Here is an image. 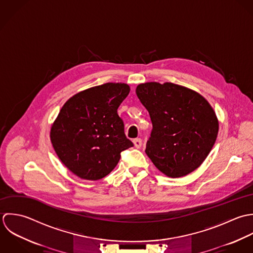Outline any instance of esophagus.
Returning a JSON list of instances; mask_svg holds the SVG:
<instances>
[{
  "label": "esophagus",
  "instance_id": "obj_1",
  "mask_svg": "<svg viewBox=\"0 0 253 253\" xmlns=\"http://www.w3.org/2000/svg\"><path fill=\"white\" fill-rule=\"evenodd\" d=\"M133 143H134V145H135V147L137 148V149H140L141 147H142V139H140V138H138V139H134L133 140Z\"/></svg>",
  "mask_w": 253,
  "mask_h": 253
}]
</instances>
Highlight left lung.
I'll list each match as a JSON object with an SVG mask.
<instances>
[{
    "label": "left lung",
    "instance_id": "left-lung-1",
    "mask_svg": "<svg viewBox=\"0 0 253 253\" xmlns=\"http://www.w3.org/2000/svg\"><path fill=\"white\" fill-rule=\"evenodd\" d=\"M136 94L152 120L146 153L168 177L186 176L201 166L219 129L216 114L202 96L173 84H141Z\"/></svg>",
    "mask_w": 253,
    "mask_h": 253
}]
</instances>
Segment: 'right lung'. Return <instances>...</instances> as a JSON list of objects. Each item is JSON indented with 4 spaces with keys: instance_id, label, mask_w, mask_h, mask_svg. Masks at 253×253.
Segmentation results:
<instances>
[{
    "instance_id": "1",
    "label": "right lung",
    "mask_w": 253,
    "mask_h": 253,
    "mask_svg": "<svg viewBox=\"0 0 253 253\" xmlns=\"http://www.w3.org/2000/svg\"><path fill=\"white\" fill-rule=\"evenodd\" d=\"M129 92L127 84L106 83L74 95L60 109L51 126V144L61 162L79 178L105 177L121 152L134 146L117 114Z\"/></svg>"
}]
</instances>
